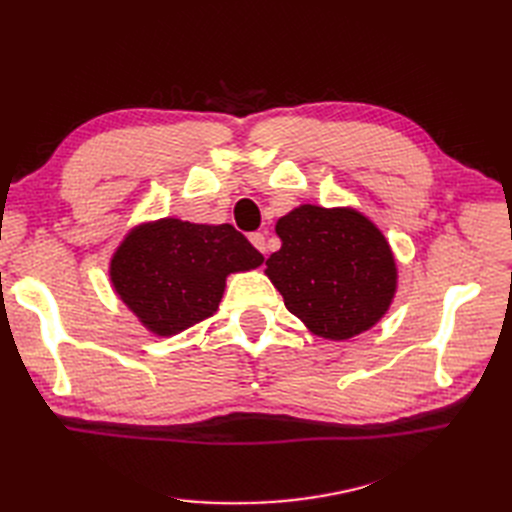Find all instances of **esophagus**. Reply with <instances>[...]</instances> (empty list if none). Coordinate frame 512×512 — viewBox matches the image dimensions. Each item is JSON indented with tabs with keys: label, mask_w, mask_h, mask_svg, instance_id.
<instances>
[{
	"label": "esophagus",
	"mask_w": 512,
	"mask_h": 512,
	"mask_svg": "<svg viewBox=\"0 0 512 512\" xmlns=\"http://www.w3.org/2000/svg\"><path fill=\"white\" fill-rule=\"evenodd\" d=\"M250 241H252V245L256 247L258 252L267 254V237H265V232H252V235H250Z\"/></svg>",
	"instance_id": "obj_1"
}]
</instances>
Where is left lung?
<instances>
[{
    "label": "left lung",
    "instance_id": "left-lung-1",
    "mask_svg": "<svg viewBox=\"0 0 512 512\" xmlns=\"http://www.w3.org/2000/svg\"><path fill=\"white\" fill-rule=\"evenodd\" d=\"M282 247L267 258L269 280L288 312L324 339H350L386 314L397 290L389 241L350 207L301 205L275 224Z\"/></svg>",
    "mask_w": 512,
    "mask_h": 512
}]
</instances>
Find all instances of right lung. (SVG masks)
<instances>
[{
  "label": "right lung",
  "instance_id": "obj_1",
  "mask_svg": "<svg viewBox=\"0 0 512 512\" xmlns=\"http://www.w3.org/2000/svg\"><path fill=\"white\" fill-rule=\"evenodd\" d=\"M262 260L235 226L162 218L128 232L108 273L143 327L170 337L218 312L226 277L256 269Z\"/></svg>",
  "mask_w": 512,
  "mask_h": 512
}]
</instances>
